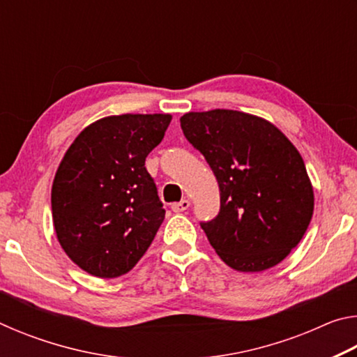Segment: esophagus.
I'll return each instance as SVG.
<instances>
[{"label": "esophagus", "instance_id": "obj_1", "mask_svg": "<svg viewBox=\"0 0 357 357\" xmlns=\"http://www.w3.org/2000/svg\"><path fill=\"white\" fill-rule=\"evenodd\" d=\"M189 206H190L189 200H181L179 203L172 204V211H173V213H184V211L189 209Z\"/></svg>", "mask_w": 357, "mask_h": 357}]
</instances>
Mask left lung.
Returning <instances> with one entry per match:
<instances>
[{
	"mask_svg": "<svg viewBox=\"0 0 357 357\" xmlns=\"http://www.w3.org/2000/svg\"><path fill=\"white\" fill-rule=\"evenodd\" d=\"M181 128L219 183L220 213L202 223L217 255L239 273L283 261L305 234L315 206L299 151L268 119L238 110L189 112Z\"/></svg>",
	"mask_w": 357,
	"mask_h": 357,
	"instance_id": "obj_1",
	"label": "left lung"
}]
</instances>
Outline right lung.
Returning <instances> with one entry per match:
<instances>
[{
    "label": "right lung",
    "instance_id": "add662e5",
    "mask_svg": "<svg viewBox=\"0 0 357 357\" xmlns=\"http://www.w3.org/2000/svg\"><path fill=\"white\" fill-rule=\"evenodd\" d=\"M168 113H126L86 126L66 151L52 184L59 245L99 279L128 274L153 243L165 209L146 155L162 142Z\"/></svg>",
    "mask_w": 357,
    "mask_h": 357
}]
</instances>
